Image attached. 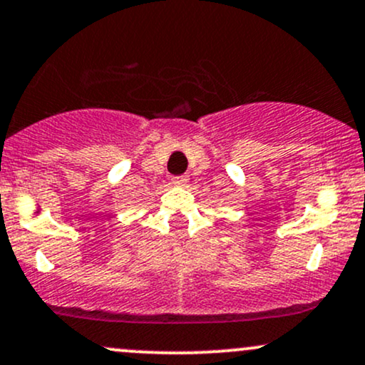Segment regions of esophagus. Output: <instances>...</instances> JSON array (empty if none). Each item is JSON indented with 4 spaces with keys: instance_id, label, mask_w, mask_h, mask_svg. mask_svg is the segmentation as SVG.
Segmentation results:
<instances>
[{
    "instance_id": "obj_1",
    "label": "esophagus",
    "mask_w": 365,
    "mask_h": 365,
    "mask_svg": "<svg viewBox=\"0 0 365 365\" xmlns=\"http://www.w3.org/2000/svg\"><path fill=\"white\" fill-rule=\"evenodd\" d=\"M188 175H182V177H175L171 180V183H173L175 187H187L188 185Z\"/></svg>"
}]
</instances>
